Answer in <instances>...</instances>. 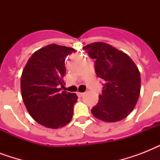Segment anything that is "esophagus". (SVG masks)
Here are the masks:
<instances>
[{
  "mask_svg": "<svg viewBox=\"0 0 160 160\" xmlns=\"http://www.w3.org/2000/svg\"><path fill=\"white\" fill-rule=\"evenodd\" d=\"M84 95H85V93H83V92H77L78 97H83V96H84Z\"/></svg>",
  "mask_w": 160,
  "mask_h": 160,
  "instance_id": "esophagus-1",
  "label": "esophagus"
}]
</instances>
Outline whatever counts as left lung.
<instances>
[{
    "label": "left lung",
    "mask_w": 160,
    "mask_h": 160,
    "mask_svg": "<svg viewBox=\"0 0 160 160\" xmlns=\"http://www.w3.org/2000/svg\"><path fill=\"white\" fill-rule=\"evenodd\" d=\"M95 61V70L104 81L93 115L105 122L126 118L134 109L140 93V73L128 55L104 42L83 47Z\"/></svg>",
    "instance_id": "1"
}]
</instances>
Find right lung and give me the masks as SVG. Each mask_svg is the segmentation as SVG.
<instances>
[{"instance_id":"add662e5","label":"right lung","mask_w":160,"mask_h":160,"mask_svg":"<svg viewBox=\"0 0 160 160\" xmlns=\"http://www.w3.org/2000/svg\"><path fill=\"white\" fill-rule=\"evenodd\" d=\"M51 44L36 51L26 63L21 80L22 99L31 116L41 125L58 129L71 120L76 94L60 91L66 72L65 58L75 52Z\"/></svg>"}]
</instances>
